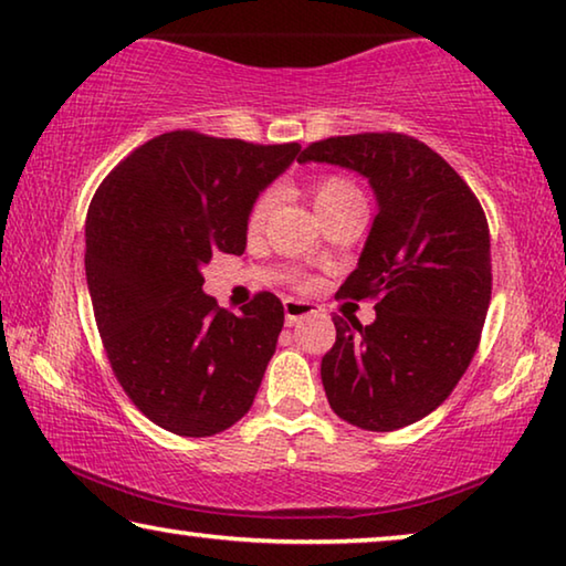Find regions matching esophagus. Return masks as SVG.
Here are the masks:
<instances>
[{"label": "esophagus", "mask_w": 566, "mask_h": 566, "mask_svg": "<svg viewBox=\"0 0 566 566\" xmlns=\"http://www.w3.org/2000/svg\"><path fill=\"white\" fill-rule=\"evenodd\" d=\"M319 307L312 305V302H302V300H284V317H286V325H297L300 319H305L310 315H317Z\"/></svg>", "instance_id": "34e87169"}]
</instances>
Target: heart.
I'll list each match as a JSON object with an SVG mask.
<instances>
[{"instance_id":"heart-1","label":"heart","mask_w":566,"mask_h":566,"mask_svg":"<svg viewBox=\"0 0 566 566\" xmlns=\"http://www.w3.org/2000/svg\"><path fill=\"white\" fill-rule=\"evenodd\" d=\"M310 192H312V202H315L319 216L327 213V210H335L340 206H348V202L360 200V192H358L356 185H353L348 177H340V175L317 177V180L310 185ZM272 206H274L272 192H264V196H259L254 200V206H251V210H249L247 229L259 231L261 226L266 223L269 213H272ZM302 284H307V282L302 280Z\"/></svg>"}]
</instances>
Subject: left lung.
Segmentation results:
<instances>
[{
    "label": "left lung",
    "mask_w": 566,
    "mask_h": 566,
    "mask_svg": "<svg viewBox=\"0 0 566 566\" xmlns=\"http://www.w3.org/2000/svg\"><path fill=\"white\" fill-rule=\"evenodd\" d=\"M368 177L378 200L364 254L337 297L376 300V319L333 317L319 376L333 411L368 432L415 424L452 394L475 356L491 305L483 206L444 159L409 134L312 142L300 163Z\"/></svg>",
    "instance_id": "1"
}]
</instances>
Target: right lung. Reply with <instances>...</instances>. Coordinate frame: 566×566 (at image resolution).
I'll return each instance as SVG.
<instances>
[{"label": "right lung", "mask_w": 566, "mask_h": 566, "mask_svg": "<svg viewBox=\"0 0 566 566\" xmlns=\"http://www.w3.org/2000/svg\"><path fill=\"white\" fill-rule=\"evenodd\" d=\"M300 155L167 132L126 155L86 218L91 305L116 381L134 407L180 437H210L254 403L284 325L259 292L241 315L202 292L213 254H243L254 200Z\"/></svg>", "instance_id": "right-lung-1"}]
</instances>
